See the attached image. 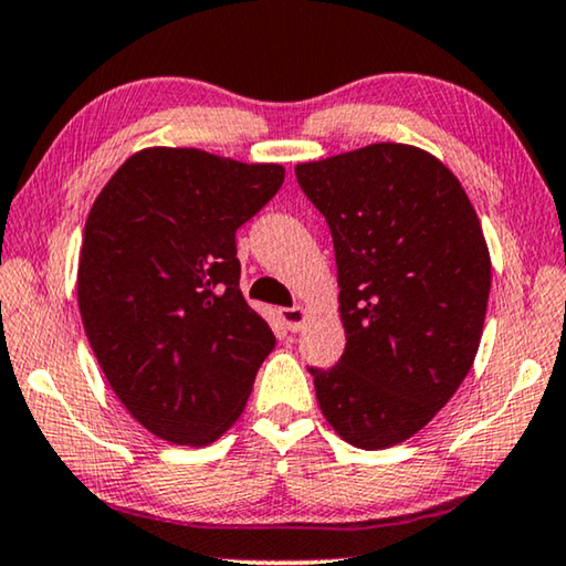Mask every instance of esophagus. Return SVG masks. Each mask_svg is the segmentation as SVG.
<instances>
[{"instance_id": "34e87169", "label": "esophagus", "mask_w": 566, "mask_h": 566, "mask_svg": "<svg viewBox=\"0 0 566 566\" xmlns=\"http://www.w3.org/2000/svg\"><path fill=\"white\" fill-rule=\"evenodd\" d=\"M281 318H283L285 329H289V332H298V329H303V324H306V311H303L301 306L281 308Z\"/></svg>"}]
</instances>
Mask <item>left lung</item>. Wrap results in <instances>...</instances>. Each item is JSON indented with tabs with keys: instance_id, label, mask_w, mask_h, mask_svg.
Listing matches in <instances>:
<instances>
[{
	"instance_id": "obj_1",
	"label": "left lung",
	"mask_w": 566,
	"mask_h": 566,
	"mask_svg": "<svg viewBox=\"0 0 566 566\" xmlns=\"http://www.w3.org/2000/svg\"><path fill=\"white\" fill-rule=\"evenodd\" d=\"M337 258L347 347L308 367L334 431L359 449L413 437L444 408L478 355L490 255L460 181L433 155L378 143L301 163Z\"/></svg>"
}]
</instances>
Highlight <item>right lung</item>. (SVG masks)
Here are the masks:
<instances>
[{"label":"right lung","mask_w":566,"mask_h":566,"mask_svg":"<svg viewBox=\"0 0 566 566\" xmlns=\"http://www.w3.org/2000/svg\"><path fill=\"white\" fill-rule=\"evenodd\" d=\"M283 178L281 166L150 147L88 211L81 322L112 390L155 437L209 444L248 403L275 337L242 298L234 234Z\"/></svg>","instance_id":"right-lung-1"}]
</instances>
